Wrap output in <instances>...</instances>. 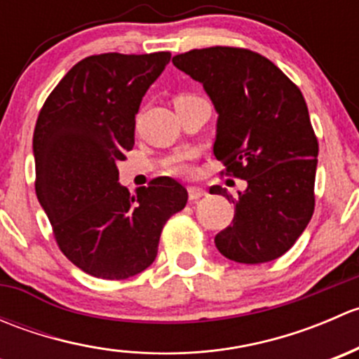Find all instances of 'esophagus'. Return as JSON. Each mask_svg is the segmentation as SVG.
<instances>
[{
	"mask_svg": "<svg viewBox=\"0 0 359 359\" xmlns=\"http://www.w3.org/2000/svg\"><path fill=\"white\" fill-rule=\"evenodd\" d=\"M187 194H189L191 201H196V200H200V198L206 196V191L203 189V187L189 186V187H187Z\"/></svg>",
	"mask_w": 359,
	"mask_h": 359,
	"instance_id": "1",
	"label": "esophagus"
}]
</instances>
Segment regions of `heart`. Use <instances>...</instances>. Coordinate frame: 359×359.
<instances>
[{"mask_svg":"<svg viewBox=\"0 0 359 359\" xmlns=\"http://www.w3.org/2000/svg\"><path fill=\"white\" fill-rule=\"evenodd\" d=\"M184 99H193V97H191V95H182V97H179V99H177V100H184ZM189 158L191 156L187 153L177 154V156H173L168 161V168L172 170V172H177V173H187L191 170Z\"/></svg>","mask_w":359,"mask_h":359,"instance_id":"b5f03b06","label":"heart"}]
</instances>
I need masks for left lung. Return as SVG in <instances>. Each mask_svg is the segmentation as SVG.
Here are the masks:
<instances>
[{"mask_svg":"<svg viewBox=\"0 0 359 359\" xmlns=\"http://www.w3.org/2000/svg\"><path fill=\"white\" fill-rule=\"evenodd\" d=\"M212 100L217 112L213 154L227 173L247 180L234 200V219L215 236L226 259L262 264L293 247L314 212L318 140L306 100L266 57L212 46L172 59Z\"/></svg>","mask_w":359,"mask_h":359,"instance_id":"obj_1","label":"left lung"}]
</instances>
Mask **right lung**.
<instances>
[{
    "instance_id": "obj_1",
    "label": "right lung",
    "mask_w": 359,
    "mask_h": 359,
    "mask_svg": "<svg viewBox=\"0 0 359 359\" xmlns=\"http://www.w3.org/2000/svg\"><path fill=\"white\" fill-rule=\"evenodd\" d=\"M170 57H86L60 79L36 121V196L64 255L90 276L126 280L147 269L163 226L187 203L186 187L172 177L135 194L118 182L142 97Z\"/></svg>"
}]
</instances>
